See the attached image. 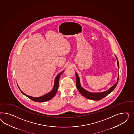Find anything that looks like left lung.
Listing matches in <instances>:
<instances>
[{"label": "left lung", "instance_id": "obj_1", "mask_svg": "<svg viewBox=\"0 0 134 134\" xmlns=\"http://www.w3.org/2000/svg\"><path fill=\"white\" fill-rule=\"evenodd\" d=\"M115 57H116L117 59V62H118V67L119 68V62L118 61V58L116 56V55L115 54ZM119 80V75L118 77V81L113 86L110 88L105 91V92H102V93H91L89 92L88 91H87V90H86L85 89H83L81 85L80 84V79L77 75V74H76V87L77 88V90H79V91L80 92V93L81 94L82 96H83L85 98L89 99L90 100H95V101H99L102 99L103 98L105 97V96H107L108 94L111 92L114 88H115V87L116 86V85H118V81Z\"/></svg>", "mask_w": 134, "mask_h": 134}]
</instances>
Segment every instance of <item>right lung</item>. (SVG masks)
<instances>
[{"label": "right lung", "instance_id": "right-lung-1", "mask_svg": "<svg viewBox=\"0 0 134 134\" xmlns=\"http://www.w3.org/2000/svg\"><path fill=\"white\" fill-rule=\"evenodd\" d=\"M63 72V71L60 74H59L57 76V77H55V81H54V86L53 87V90L51 92H49V93H48L46 94V95L40 97H32L29 96V95H27L25 94H24V92H23V91L20 90V88H19V86L18 87H19V89L20 90V91L22 92V93L24 94L25 96H26V97L29 98L31 100H33V101L38 102H44L48 101H49V100H51V99H52L55 96V95L56 94V93H57V90H58V87H59V78H60V77L61 74H62Z\"/></svg>", "mask_w": 134, "mask_h": 134}]
</instances>
